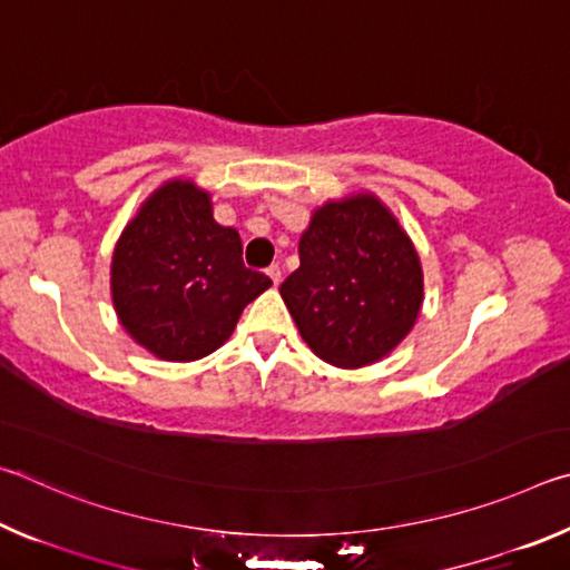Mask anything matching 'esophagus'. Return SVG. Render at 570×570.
I'll return each mask as SVG.
<instances>
[{
    "mask_svg": "<svg viewBox=\"0 0 570 570\" xmlns=\"http://www.w3.org/2000/svg\"><path fill=\"white\" fill-rule=\"evenodd\" d=\"M266 274H268V278H272V282H274V286L282 284V266H278V264L268 266V268H266Z\"/></svg>",
    "mask_w": 570,
    "mask_h": 570,
    "instance_id": "obj_1",
    "label": "esophagus"
}]
</instances>
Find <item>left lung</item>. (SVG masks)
I'll list each match as a JSON object with an SVG mask.
<instances>
[{
	"instance_id": "obj_1",
	"label": "left lung",
	"mask_w": 570,
	"mask_h": 570,
	"mask_svg": "<svg viewBox=\"0 0 570 570\" xmlns=\"http://www.w3.org/2000/svg\"><path fill=\"white\" fill-rule=\"evenodd\" d=\"M296 330L320 360L360 370L397 350L424 302L420 254L372 190L316 206L282 284Z\"/></svg>"
}]
</instances>
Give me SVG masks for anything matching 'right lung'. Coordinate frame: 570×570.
<instances>
[{"mask_svg": "<svg viewBox=\"0 0 570 570\" xmlns=\"http://www.w3.org/2000/svg\"><path fill=\"white\" fill-rule=\"evenodd\" d=\"M236 228L214 218L210 193L170 178L125 224L110 296L135 344L166 362H196L228 342L246 304L272 278L244 266Z\"/></svg>", "mask_w": 570, "mask_h": 570, "instance_id": "obj_1", "label": "right lung"}]
</instances>
